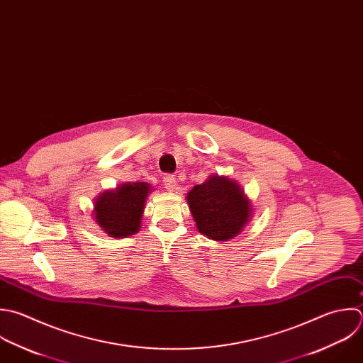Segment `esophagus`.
Instances as JSON below:
<instances>
[{
  "label": "esophagus",
  "mask_w": 363,
  "mask_h": 363,
  "mask_svg": "<svg viewBox=\"0 0 363 363\" xmlns=\"http://www.w3.org/2000/svg\"><path fill=\"white\" fill-rule=\"evenodd\" d=\"M164 185H165V189L167 191H169V192H172V191H175V188H177V179H175V177L174 175H165L164 177Z\"/></svg>",
  "instance_id": "1"
}]
</instances>
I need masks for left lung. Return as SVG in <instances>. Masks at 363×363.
Here are the masks:
<instances>
[{"label":"left lung","mask_w":363,"mask_h":363,"mask_svg":"<svg viewBox=\"0 0 363 363\" xmlns=\"http://www.w3.org/2000/svg\"><path fill=\"white\" fill-rule=\"evenodd\" d=\"M198 230L212 240L238 236L252 218V205L238 182L212 175L186 195Z\"/></svg>","instance_id":"obj_1"}]
</instances>
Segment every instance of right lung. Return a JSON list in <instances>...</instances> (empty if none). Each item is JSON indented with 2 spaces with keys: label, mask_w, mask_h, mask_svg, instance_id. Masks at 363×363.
<instances>
[{
  "label": "right lung",
  "mask_w": 363,
  "mask_h": 363,
  "mask_svg": "<svg viewBox=\"0 0 363 363\" xmlns=\"http://www.w3.org/2000/svg\"><path fill=\"white\" fill-rule=\"evenodd\" d=\"M151 185L127 182L113 191H106L94 201V220L111 238H127L141 228L144 205Z\"/></svg>",
  "instance_id": "1"
}]
</instances>
